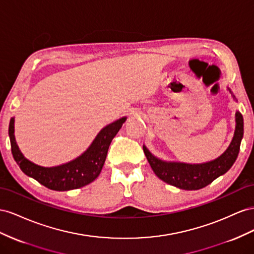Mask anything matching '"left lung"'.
Returning a JSON list of instances; mask_svg holds the SVG:
<instances>
[{
    "mask_svg": "<svg viewBox=\"0 0 254 254\" xmlns=\"http://www.w3.org/2000/svg\"><path fill=\"white\" fill-rule=\"evenodd\" d=\"M228 90L237 102L235 96L229 87ZM235 122L234 136L229 147L220 156L213 159V161L201 164L163 161V159L152 154L144 144L142 146L143 152L152 170L164 182L176 186L180 190H201V188L211 184L215 179L224 175L235 163L244 135V118L243 115L238 111L235 113Z\"/></svg>",
    "mask_w": 254,
    "mask_h": 254,
    "instance_id": "obj_1",
    "label": "left lung"
}]
</instances>
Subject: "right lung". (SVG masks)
Here are the masks:
<instances>
[{
	"label": "right lung",
	"instance_id": "obj_1",
	"mask_svg": "<svg viewBox=\"0 0 254 254\" xmlns=\"http://www.w3.org/2000/svg\"><path fill=\"white\" fill-rule=\"evenodd\" d=\"M126 120L127 117H122L104 127L90 146L76 158L54 167H42L28 161L19 149L14 137V117H12L8 127L11 153L20 169L43 186L57 191L76 190L91 183L99 177L110 144Z\"/></svg>",
	"mask_w": 254,
	"mask_h": 254
}]
</instances>
